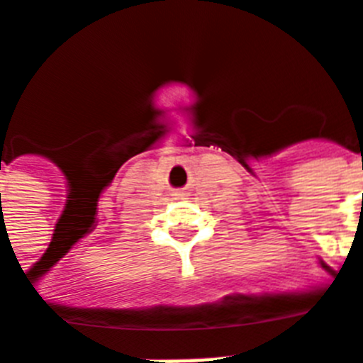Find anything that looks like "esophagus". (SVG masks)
Here are the masks:
<instances>
[{
  "label": "esophagus",
  "mask_w": 363,
  "mask_h": 363,
  "mask_svg": "<svg viewBox=\"0 0 363 363\" xmlns=\"http://www.w3.org/2000/svg\"><path fill=\"white\" fill-rule=\"evenodd\" d=\"M175 198H179V200H182V198H184V194H182V192H177V194H175Z\"/></svg>",
  "instance_id": "34e87169"
}]
</instances>
